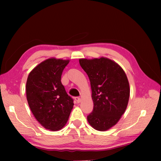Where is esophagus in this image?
<instances>
[{
    "label": "esophagus",
    "instance_id": "1",
    "mask_svg": "<svg viewBox=\"0 0 161 161\" xmlns=\"http://www.w3.org/2000/svg\"><path fill=\"white\" fill-rule=\"evenodd\" d=\"M75 99L76 100V101L78 103H80V97H75Z\"/></svg>",
    "mask_w": 161,
    "mask_h": 161
}]
</instances>
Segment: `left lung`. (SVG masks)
I'll use <instances>...</instances> for the list:
<instances>
[{
	"instance_id": "left-lung-1",
	"label": "left lung",
	"mask_w": 161,
	"mask_h": 161,
	"mask_svg": "<svg viewBox=\"0 0 161 161\" xmlns=\"http://www.w3.org/2000/svg\"><path fill=\"white\" fill-rule=\"evenodd\" d=\"M79 63L89 78L94 104L87 120L97 130H108L118 122L127 108L128 78L120 66L108 58L80 59Z\"/></svg>"
}]
</instances>
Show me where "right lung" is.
<instances>
[{
	"instance_id": "1",
	"label": "right lung",
	"mask_w": 161,
	"mask_h": 161,
	"mask_svg": "<svg viewBox=\"0 0 161 161\" xmlns=\"http://www.w3.org/2000/svg\"><path fill=\"white\" fill-rule=\"evenodd\" d=\"M69 60L50 58L31 71L26 83L29 106L34 117L46 129L57 131L66 124L73 99L61 82Z\"/></svg>"
}]
</instances>
